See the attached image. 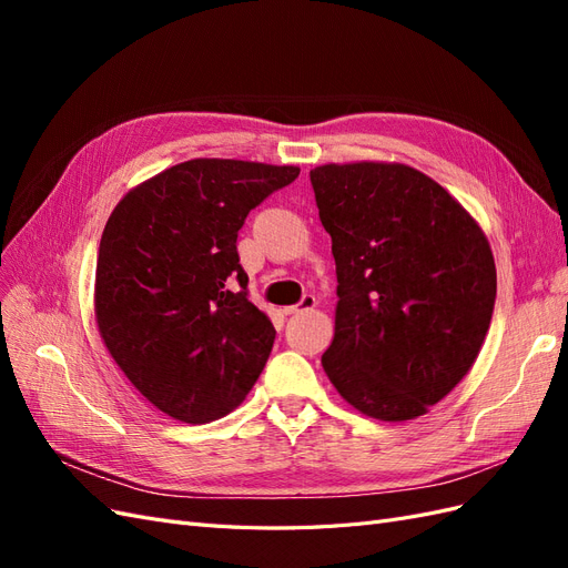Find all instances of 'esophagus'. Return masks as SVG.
<instances>
[{"mask_svg":"<svg viewBox=\"0 0 568 568\" xmlns=\"http://www.w3.org/2000/svg\"><path fill=\"white\" fill-rule=\"evenodd\" d=\"M315 305H317L315 296H303V301L298 305L284 307V315H301V313H307V311H315Z\"/></svg>","mask_w":568,"mask_h":568,"instance_id":"34e87169","label":"esophagus"}]
</instances>
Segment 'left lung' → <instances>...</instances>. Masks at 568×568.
I'll return each instance as SVG.
<instances>
[{
	"label": "left lung",
	"mask_w": 568,
	"mask_h": 568,
	"mask_svg": "<svg viewBox=\"0 0 568 568\" xmlns=\"http://www.w3.org/2000/svg\"><path fill=\"white\" fill-rule=\"evenodd\" d=\"M311 182L338 280L322 367L363 415L417 419L467 376L486 341L497 291L488 239L405 163H326Z\"/></svg>",
	"instance_id": "8db88e82"
}]
</instances>
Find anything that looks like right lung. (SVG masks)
<instances>
[{
  "label": "right lung",
  "instance_id": "1",
  "mask_svg": "<svg viewBox=\"0 0 568 568\" xmlns=\"http://www.w3.org/2000/svg\"><path fill=\"white\" fill-rule=\"evenodd\" d=\"M298 173L192 159L132 186L113 209L97 257V326L130 384L168 417L215 422L261 376L274 326L246 296L236 232Z\"/></svg>",
  "mask_w": 568,
  "mask_h": 568
}]
</instances>
